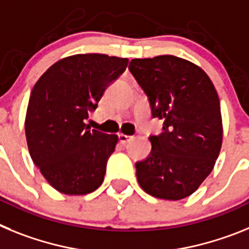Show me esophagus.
<instances>
[{
  "label": "esophagus",
  "instance_id": "esophagus-1",
  "mask_svg": "<svg viewBox=\"0 0 249 249\" xmlns=\"http://www.w3.org/2000/svg\"><path fill=\"white\" fill-rule=\"evenodd\" d=\"M133 139V137H129V135H125V134H119V142L125 145L126 142H129Z\"/></svg>",
  "mask_w": 249,
  "mask_h": 249
}]
</instances>
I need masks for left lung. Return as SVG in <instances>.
Listing matches in <instances>:
<instances>
[{
    "label": "left lung",
    "instance_id": "left-lung-1",
    "mask_svg": "<svg viewBox=\"0 0 249 249\" xmlns=\"http://www.w3.org/2000/svg\"><path fill=\"white\" fill-rule=\"evenodd\" d=\"M129 70L144 90L163 133L151 135V151L138 161L137 178L155 198L193 194L213 170L223 125L217 90L199 66L173 55L134 59Z\"/></svg>",
    "mask_w": 249,
    "mask_h": 249
}]
</instances>
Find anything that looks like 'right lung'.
I'll list each match as a JSON object with an SVG mask.
<instances>
[{"instance_id": "add662e5", "label": "right lung", "mask_w": 249, "mask_h": 249, "mask_svg": "<svg viewBox=\"0 0 249 249\" xmlns=\"http://www.w3.org/2000/svg\"><path fill=\"white\" fill-rule=\"evenodd\" d=\"M127 62L103 53L72 55L55 62L35 84L25 120L27 146L60 193L84 196L103 184L118 135L90 130L85 119Z\"/></svg>"}]
</instances>
